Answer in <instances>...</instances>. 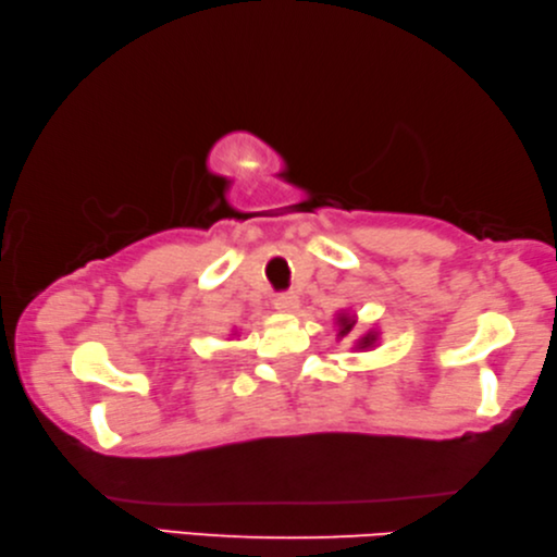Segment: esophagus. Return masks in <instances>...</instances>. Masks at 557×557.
<instances>
[{"mask_svg":"<svg viewBox=\"0 0 557 557\" xmlns=\"http://www.w3.org/2000/svg\"><path fill=\"white\" fill-rule=\"evenodd\" d=\"M273 306H276V311L281 313H296L298 311V298L294 294H281L273 300Z\"/></svg>","mask_w":557,"mask_h":557,"instance_id":"34e87169","label":"esophagus"}]
</instances>
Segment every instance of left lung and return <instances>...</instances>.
Listing matches in <instances>:
<instances>
[{
    "mask_svg": "<svg viewBox=\"0 0 557 557\" xmlns=\"http://www.w3.org/2000/svg\"><path fill=\"white\" fill-rule=\"evenodd\" d=\"M338 327H341V333H338L341 338H343V335H348L352 327H355V315L338 313ZM375 343H377V333L370 331V333H364L358 343H355V348L364 350V348H372V345H375Z\"/></svg>",
    "mask_w": 557,
    "mask_h": 557,
    "instance_id": "8db88e82",
    "label": "left lung"
}]
</instances>
